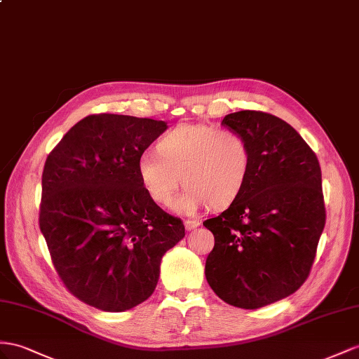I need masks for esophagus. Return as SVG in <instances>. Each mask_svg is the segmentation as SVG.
I'll use <instances>...</instances> for the list:
<instances>
[{"label":"esophagus","instance_id":"esophagus-1","mask_svg":"<svg viewBox=\"0 0 359 359\" xmlns=\"http://www.w3.org/2000/svg\"><path fill=\"white\" fill-rule=\"evenodd\" d=\"M198 226H200L198 219H187V222H185L187 231H194V229H197Z\"/></svg>","mask_w":359,"mask_h":359}]
</instances>
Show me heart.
Instances as JSON below:
<instances>
[{
  "mask_svg": "<svg viewBox=\"0 0 359 359\" xmlns=\"http://www.w3.org/2000/svg\"><path fill=\"white\" fill-rule=\"evenodd\" d=\"M156 153L137 158V179L158 205H168L182 182L185 189L171 205L182 215H194L208 203L231 205L249 180V144L231 128L180 124L161 137Z\"/></svg>",
  "mask_w": 359,
  "mask_h": 359,
  "instance_id": "1",
  "label": "heart"
}]
</instances>
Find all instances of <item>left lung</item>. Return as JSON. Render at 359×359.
Returning <instances> with one entry per match:
<instances>
[{
	"instance_id": "obj_1",
	"label": "left lung",
	"mask_w": 359,
	"mask_h": 359,
	"mask_svg": "<svg viewBox=\"0 0 359 359\" xmlns=\"http://www.w3.org/2000/svg\"><path fill=\"white\" fill-rule=\"evenodd\" d=\"M250 149V174L224 212L203 223L215 245L205 274L232 306L258 309L296 292L306 280L326 210L316 153L283 119L241 110L222 121Z\"/></svg>"
}]
</instances>
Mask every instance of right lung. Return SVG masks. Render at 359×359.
<instances>
[{"label": "right lung", "instance_id": "add662e5", "mask_svg": "<svg viewBox=\"0 0 359 359\" xmlns=\"http://www.w3.org/2000/svg\"><path fill=\"white\" fill-rule=\"evenodd\" d=\"M167 128L150 118L89 115L45 161L39 227L53 265L71 294L101 311L149 299L162 256L185 236L182 219L149 198L136 172Z\"/></svg>", "mask_w": 359, "mask_h": 359}]
</instances>
